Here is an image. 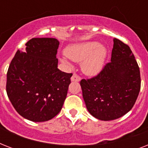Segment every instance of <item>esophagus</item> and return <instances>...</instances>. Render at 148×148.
I'll list each match as a JSON object with an SVG mask.
<instances>
[{
    "mask_svg": "<svg viewBox=\"0 0 148 148\" xmlns=\"http://www.w3.org/2000/svg\"><path fill=\"white\" fill-rule=\"evenodd\" d=\"M71 79V81H81V77L77 74H74Z\"/></svg>",
    "mask_w": 148,
    "mask_h": 148,
    "instance_id": "1",
    "label": "esophagus"
}]
</instances>
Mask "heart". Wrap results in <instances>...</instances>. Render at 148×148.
Masks as SVG:
<instances>
[{"label":"heart","instance_id":"1","mask_svg":"<svg viewBox=\"0 0 148 148\" xmlns=\"http://www.w3.org/2000/svg\"><path fill=\"white\" fill-rule=\"evenodd\" d=\"M66 55L72 61H83L82 68L86 74L95 75L103 66L107 51L97 42H85L73 45L66 50Z\"/></svg>","mask_w":148,"mask_h":148}]
</instances>
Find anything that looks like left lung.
<instances>
[{"label": "left lung", "mask_w": 148, "mask_h": 148, "mask_svg": "<svg viewBox=\"0 0 148 148\" xmlns=\"http://www.w3.org/2000/svg\"><path fill=\"white\" fill-rule=\"evenodd\" d=\"M80 84L87 109L97 119L112 121L130 111L140 92V75L128 45L114 39L110 62L97 75Z\"/></svg>", "instance_id": "obj_1"}]
</instances>
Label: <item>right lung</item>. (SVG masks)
I'll return each instance as SVG.
<instances>
[{
    "instance_id": "obj_1",
    "label": "right lung",
    "mask_w": 148,
    "mask_h": 148,
    "mask_svg": "<svg viewBox=\"0 0 148 148\" xmlns=\"http://www.w3.org/2000/svg\"><path fill=\"white\" fill-rule=\"evenodd\" d=\"M25 45L10 64L7 94L21 116L31 121H47L61 110L72 73L58 68L59 41L55 38H32Z\"/></svg>"
}]
</instances>
